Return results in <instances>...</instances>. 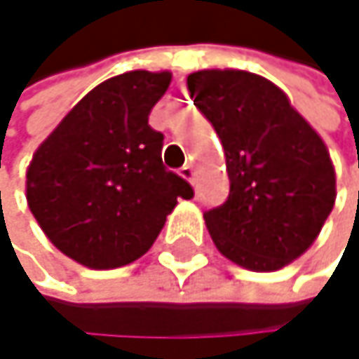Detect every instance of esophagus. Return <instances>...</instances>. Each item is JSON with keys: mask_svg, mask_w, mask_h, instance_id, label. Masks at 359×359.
Wrapping results in <instances>:
<instances>
[{"mask_svg": "<svg viewBox=\"0 0 359 359\" xmlns=\"http://www.w3.org/2000/svg\"><path fill=\"white\" fill-rule=\"evenodd\" d=\"M178 174H181V176L185 178V181L194 183V176H196V172H194V165H191V163H185V165L181 168V172H178Z\"/></svg>", "mask_w": 359, "mask_h": 359, "instance_id": "obj_1", "label": "esophagus"}]
</instances>
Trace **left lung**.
Segmentation results:
<instances>
[{
    "label": "left lung",
    "mask_w": 359,
    "mask_h": 359,
    "mask_svg": "<svg viewBox=\"0 0 359 359\" xmlns=\"http://www.w3.org/2000/svg\"><path fill=\"white\" fill-rule=\"evenodd\" d=\"M187 87L223 144L229 178L227 200L204 212L215 247L247 270H280L315 243L334 208L325 142L264 76L200 69Z\"/></svg>",
    "instance_id": "obj_1"
}]
</instances>
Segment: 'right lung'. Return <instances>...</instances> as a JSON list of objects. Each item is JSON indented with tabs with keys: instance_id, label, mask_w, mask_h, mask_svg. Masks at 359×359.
<instances>
[{
	"instance_id": "obj_1",
	"label": "right lung",
	"mask_w": 359,
	"mask_h": 359,
	"mask_svg": "<svg viewBox=\"0 0 359 359\" xmlns=\"http://www.w3.org/2000/svg\"><path fill=\"white\" fill-rule=\"evenodd\" d=\"M170 72L134 69L104 81L38 147L27 168V204L46 238L93 270L142 257L187 181L161 161L163 134L149 125Z\"/></svg>"
}]
</instances>
